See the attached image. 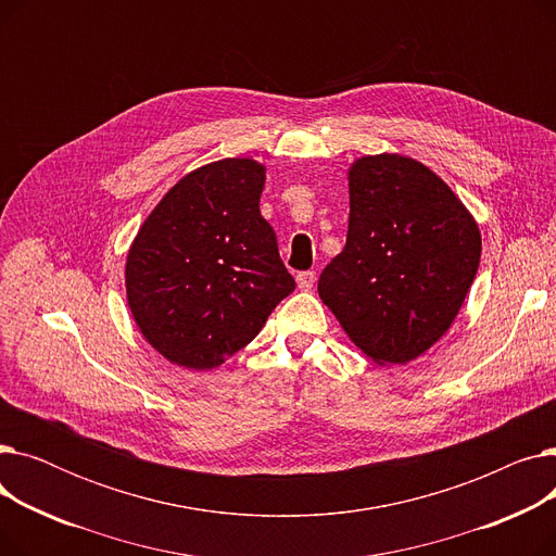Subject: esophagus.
<instances>
[{"mask_svg": "<svg viewBox=\"0 0 556 556\" xmlns=\"http://www.w3.org/2000/svg\"><path fill=\"white\" fill-rule=\"evenodd\" d=\"M313 283H315V273L306 270V273H300V275H298V288H300V290H311Z\"/></svg>", "mask_w": 556, "mask_h": 556, "instance_id": "esophagus-1", "label": "esophagus"}]
</instances>
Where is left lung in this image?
Returning a JSON list of instances; mask_svg holds the SVG:
<instances>
[{
	"mask_svg": "<svg viewBox=\"0 0 556 556\" xmlns=\"http://www.w3.org/2000/svg\"><path fill=\"white\" fill-rule=\"evenodd\" d=\"M346 178V243L317 293L369 361L405 365L455 323L480 266V229L440 175L407 155H363Z\"/></svg>",
	"mask_w": 556,
	"mask_h": 556,
	"instance_id": "8db88e82",
	"label": "left lung"
}]
</instances>
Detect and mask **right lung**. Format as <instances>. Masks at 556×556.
<instances>
[{"mask_svg":"<svg viewBox=\"0 0 556 556\" xmlns=\"http://www.w3.org/2000/svg\"><path fill=\"white\" fill-rule=\"evenodd\" d=\"M263 185L261 162L225 157L187 173L141 223L126 256V300L168 363L223 365L295 290L258 212Z\"/></svg>","mask_w":556,"mask_h":556,"instance_id":"right-lung-1","label":"right lung"}]
</instances>
